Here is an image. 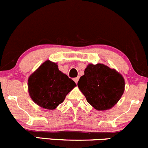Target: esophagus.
<instances>
[{
  "instance_id": "esophagus-1",
  "label": "esophagus",
  "mask_w": 148,
  "mask_h": 148,
  "mask_svg": "<svg viewBox=\"0 0 148 148\" xmlns=\"http://www.w3.org/2000/svg\"><path fill=\"white\" fill-rule=\"evenodd\" d=\"M79 77H76V78H74V82H76V84H77V82H78V81H79Z\"/></svg>"
}]
</instances>
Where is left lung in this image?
<instances>
[{
    "instance_id": "left-lung-1",
    "label": "left lung",
    "mask_w": 148,
    "mask_h": 148,
    "mask_svg": "<svg viewBox=\"0 0 148 148\" xmlns=\"http://www.w3.org/2000/svg\"><path fill=\"white\" fill-rule=\"evenodd\" d=\"M78 87L86 101L97 110L111 109L120 99L125 91V79L115 69L102 64H89Z\"/></svg>"
}]
</instances>
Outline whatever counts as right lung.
Here are the masks:
<instances>
[{"label":"right lung","mask_w":148,"mask_h":148,"mask_svg":"<svg viewBox=\"0 0 148 148\" xmlns=\"http://www.w3.org/2000/svg\"><path fill=\"white\" fill-rule=\"evenodd\" d=\"M74 86L75 82L59 71L56 63L49 60L40 66L28 80L31 98L36 104L47 110L56 108Z\"/></svg>","instance_id":"add662e5"}]
</instances>
